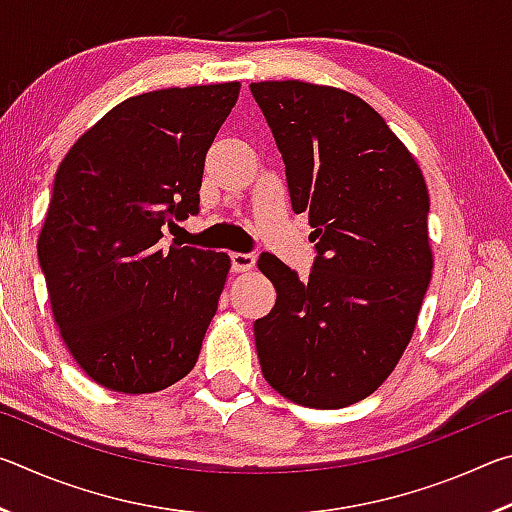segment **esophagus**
I'll list each match as a JSON object with an SVG mask.
<instances>
[{
	"label": "esophagus",
	"instance_id": "esophagus-1",
	"mask_svg": "<svg viewBox=\"0 0 512 512\" xmlns=\"http://www.w3.org/2000/svg\"><path fill=\"white\" fill-rule=\"evenodd\" d=\"M230 259H232V271H235V273L253 271L255 262H257V257L250 255V253H232Z\"/></svg>",
	"mask_w": 512,
	"mask_h": 512
}]
</instances>
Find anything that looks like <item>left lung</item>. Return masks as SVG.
I'll return each instance as SVG.
<instances>
[{"label": "left lung", "instance_id": "left-lung-1", "mask_svg": "<svg viewBox=\"0 0 512 512\" xmlns=\"http://www.w3.org/2000/svg\"><path fill=\"white\" fill-rule=\"evenodd\" d=\"M287 167L293 212H307L318 257L302 282L271 253L277 291L255 320L264 379L309 409H343L384 384L409 345L433 253L420 164L384 117L332 85L250 83Z\"/></svg>", "mask_w": 512, "mask_h": 512}]
</instances>
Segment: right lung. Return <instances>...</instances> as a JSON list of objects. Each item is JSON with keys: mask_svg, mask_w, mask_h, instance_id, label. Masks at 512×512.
I'll return each instance as SVG.
<instances>
[{"mask_svg": "<svg viewBox=\"0 0 512 512\" xmlns=\"http://www.w3.org/2000/svg\"><path fill=\"white\" fill-rule=\"evenodd\" d=\"M239 90L137 94L60 162L38 257L69 354L108 391L158 393L196 366L230 257L167 248L162 230L198 212L205 153Z\"/></svg>", "mask_w": 512, "mask_h": 512, "instance_id": "obj_1", "label": "right lung"}]
</instances>
